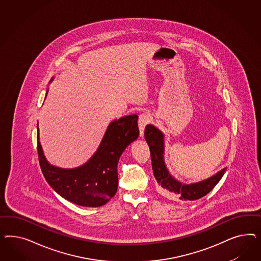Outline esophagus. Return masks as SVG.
Instances as JSON below:
<instances>
[{"mask_svg":"<svg viewBox=\"0 0 261 261\" xmlns=\"http://www.w3.org/2000/svg\"><path fill=\"white\" fill-rule=\"evenodd\" d=\"M150 122V116L147 113H143L139 118V129H140V136L143 137L144 128Z\"/></svg>","mask_w":261,"mask_h":261,"instance_id":"obj_1","label":"esophagus"}]
</instances>
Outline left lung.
<instances>
[{
    "instance_id": "1",
    "label": "left lung",
    "mask_w": 261,
    "mask_h": 261,
    "mask_svg": "<svg viewBox=\"0 0 261 261\" xmlns=\"http://www.w3.org/2000/svg\"><path fill=\"white\" fill-rule=\"evenodd\" d=\"M144 138L148 143L151 153L153 174L164 194L171 197L179 198L185 201H194L204 197L221 180L226 167L212 177L201 182L182 184L176 180L165 163V135L157 127L147 124L144 130Z\"/></svg>"
}]
</instances>
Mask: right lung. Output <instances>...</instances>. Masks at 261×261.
<instances>
[{"label":"right lung","mask_w":261,"mask_h":261,"mask_svg":"<svg viewBox=\"0 0 261 261\" xmlns=\"http://www.w3.org/2000/svg\"><path fill=\"white\" fill-rule=\"evenodd\" d=\"M47 94V90L46 96ZM138 118L137 115H129L113 120L95 154L87 163L74 168H61L47 162L40 143L37 125L40 166L48 185L61 197L75 205L90 207L105 205L118 190L119 158L140 134Z\"/></svg>","instance_id":"1"}]
</instances>
